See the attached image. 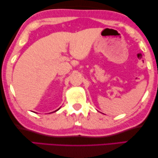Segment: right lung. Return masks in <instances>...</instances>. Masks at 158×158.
<instances>
[{
    "label": "right lung",
    "instance_id": "add662e5",
    "mask_svg": "<svg viewBox=\"0 0 158 158\" xmlns=\"http://www.w3.org/2000/svg\"><path fill=\"white\" fill-rule=\"evenodd\" d=\"M59 109H57V110H58ZM56 110H55V111H54V112H56Z\"/></svg>",
    "mask_w": 158,
    "mask_h": 158
}]
</instances>
